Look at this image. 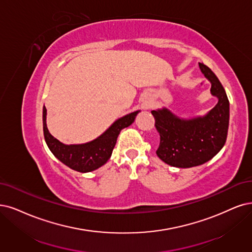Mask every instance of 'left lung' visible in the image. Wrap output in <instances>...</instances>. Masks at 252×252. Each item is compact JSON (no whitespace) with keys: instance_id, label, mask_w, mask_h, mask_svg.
<instances>
[{"instance_id":"left-lung-1","label":"left lung","mask_w":252,"mask_h":252,"mask_svg":"<svg viewBox=\"0 0 252 252\" xmlns=\"http://www.w3.org/2000/svg\"><path fill=\"white\" fill-rule=\"evenodd\" d=\"M201 72L212 84V95L218 98L217 105L204 116L184 119L170 110H153L155 126L160 134L157 155L173 167L190 168L210 161L225 144L228 123L229 101L220 81L207 65L199 63Z\"/></svg>"}]
</instances>
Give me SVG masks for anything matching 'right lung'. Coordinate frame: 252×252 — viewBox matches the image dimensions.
<instances>
[{
	"instance_id": "right-lung-1",
	"label": "right lung",
	"mask_w": 252,
	"mask_h": 252,
	"mask_svg": "<svg viewBox=\"0 0 252 252\" xmlns=\"http://www.w3.org/2000/svg\"><path fill=\"white\" fill-rule=\"evenodd\" d=\"M139 112L140 111H135L118 118L105 133L94 140L83 144L66 145L57 140L49 132L46 126V109L43 106L42 121L45 142L53 155L69 168L84 173L90 172L107 163L113 152L120 131L134 123Z\"/></svg>"
}]
</instances>
